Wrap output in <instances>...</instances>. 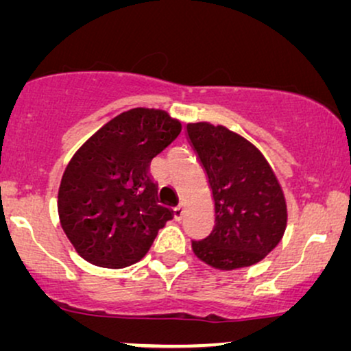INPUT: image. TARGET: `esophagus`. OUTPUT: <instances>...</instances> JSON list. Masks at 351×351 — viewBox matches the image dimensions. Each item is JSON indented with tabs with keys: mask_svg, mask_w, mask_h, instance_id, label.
Segmentation results:
<instances>
[{
	"mask_svg": "<svg viewBox=\"0 0 351 351\" xmlns=\"http://www.w3.org/2000/svg\"><path fill=\"white\" fill-rule=\"evenodd\" d=\"M184 213H185L184 203H179V205H177L176 208H174V218H176V219H182Z\"/></svg>",
	"mask_w": 351,
	"mask_h": 351,
	"instance_id": "esophagus-1",
	"label": "esophagus"
}]
</instances>
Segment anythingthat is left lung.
I'll list each match as a JSON object with an SVG mask.
<instances>
[{"label": "left lung", "instance_id": "obj_1", "mask_svg": "<svg viewBox=\"0 0 351 351\" xmlns=\"http://www.w3.org/2000/svg\"><path fill=\"white\" fill-rule=\"evenodd\" d=\"M185 135L215 203L213 231L192 242L193 254L218 270L255 265L278 245L288 224L275 172L252 143L223 125L187 123Z\"/></svg>", "mask_w": 351, "mask_h": 351}]
</instances>
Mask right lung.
Segmentation results:
<instances>
[{
	"label": "right lung",
	"mask_w": 351,
	"mask_h": 351,
	"mask_svg": "<svg viewBox=\"0 0 351 351\" xmlns=\"http://www.w3.org/2000/svg\"><path fill=\"white\" fill-rule=\"evenodd\" d=\"M180 130L166 110L136 107L109 120L73 154L56 206L64 234L84 261L123 268L145 257L172 218L156 202L148 166Z\"/></svg>",
	"instance_id": "right-lung-1"
}]
</instances>
